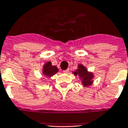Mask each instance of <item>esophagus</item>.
<instances>
[{
    "instance_id": "1",
    "label": "esophagus",
    "mask_w": 128,
    "mask_h": 128,
    "mask_svg": "<svg viewBox=\"0 0 128 128\" xmlns=\"http://www.w3.org/2000/svg\"><path fill=\"white\" fill-rule=\"evenodd\" d=\"M63 73H69V69H66V70H64V71H63Z\"/></svg>"
}]
</instances>
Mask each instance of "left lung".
Wrapping results in <instances>:
<instances>
[{"mask_svg": "<svg viewBox=\"0 0 128 128\" xmlns=\"http://www.w3.org/2000/svg\"><path fill=\"white\" fill-rule=\"evenodd\" d=\"M73 73L75 75L80 76L82 80V84L84 86H89L93 83V81H92L94 78L93 73L88 72V69H86L84 65L80 64L78 65V69L75 70Z\"/></svg>", "mask_w": 128, "mask_h": 128, "instance_id": "8db88e82", "label": "left lung"}]
</instances>
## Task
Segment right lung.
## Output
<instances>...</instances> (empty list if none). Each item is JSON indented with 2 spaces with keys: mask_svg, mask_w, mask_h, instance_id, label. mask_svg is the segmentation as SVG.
<instances>
[{
  "mask_svg": "<svg viewBox=\"0 0 128 128\" xmlns=\"http://www.w3.org/2000/svg\"><path fill=\"white\" fill-rule=\"evenodd\" d=\"M58 71H59L58 68L56 66H53L51 65V63L49 61V62L45 63L43 66L42 73L46 77L50 78L51 76H53L55 73H57Z\"/></svg>",
  "mask_w": 128,
  "mask_h": 128,
  "instance_id": "obj_1",
  "label": "right lung"
}]
</instances>
